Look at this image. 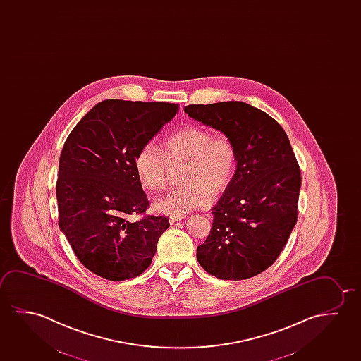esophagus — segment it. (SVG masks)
Returning a JSON list of instances; mask_svg holds the SVG:
<instances>
[{
  "instance_id": "1",
  "label": "esophagus",
  "mask_w": 361,
  "mask_h": 361,
  "mask_svg": "<svg viewBox=\"0 0 361 361\" xmlns=\"http://www.w3.org/2000/svg\"><path fill=\"white\" fill-rule=\"evenodd\" d=\"M185 217L183 216H173V217H170V224L173 225L175 222H178V221L183 220Z\"/></svg>"
}]
</instances>
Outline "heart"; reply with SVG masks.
Returning <instances> with one entry per match:
<instances>
[{
    "label": "heart",
    "mask_w": 361,
    "mask_h": 361,
    "mask_svg": "<svg viewBox=\"0 0 361 361\" xmlns=\"http://www.w3.org/2000/svg\"><path fill=\"white\" fill-rule=\"evenodd\" d=\"M188 160L181 188H173L157 199L154 209L169 216H183L206 207L228 188L235 176L237 152L226 136L196 126H186L162 141L161 150L147 144L134 159L136 176L150 191L166 186L167 167L171 162Z\"/></svg>",
    "instance_id": "1"
}]
</instances>
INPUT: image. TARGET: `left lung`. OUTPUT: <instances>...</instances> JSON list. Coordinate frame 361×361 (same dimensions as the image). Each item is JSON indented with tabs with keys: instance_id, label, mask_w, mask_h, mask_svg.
<instances>
[{
	"instance_id": "left-lung-1",
	"label": "left lung",
	"mask_w": 361,
	"mask_h": 361,
	"mask_svg": "<svg viewBox=\"0 0 361 361\" xmlns=\"http://www.w3.org/2000/svg\"><path fill=\"white\" fill-rule=\"evenodd\" d=\"M185 111L222 131L237 152L235 176L212 209L197 261L225 281L255 277L276 262L298 219L302 176L289 139L271 115L243 102L191 104Z\"/></svg>"
}]
</instances>
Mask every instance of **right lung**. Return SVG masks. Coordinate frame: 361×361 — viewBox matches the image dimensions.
<instances>
[{
  "instance_id": "right-lung-1",
  "label": "right lung",
  "mask_w": 361,
  "mask_h": 361,
  "mask_svg": "<svg viewBox=\"0 0 361 361\" xmlns=\"http://www.w3.org/2000/svg\"><path fill=\"white\" fill-rule=\"evenodd\" d=\"M178 104L100 102L74 126L59 157L58 225L90 272L113 282L135 278L152 264L169 219L145 214L149 200L134 159ZM131 214L143 216L136 223Z\"/></svg>"
}]
</instances>
